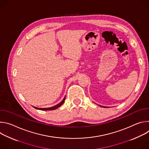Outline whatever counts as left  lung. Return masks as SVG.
Returning a JSON list of instances; mask_svg holds the SVG:
<instances>
[{
  "label": "left lung",
  "instance_id": "obj_1",
  "mask_svg": "<svg viewBox=\"0 0 149 149\" xmlns=\"http://www.w3.org/2000/svg\"><path fill=\"white\" fill-rule=\"evenodd\" d=\"M98 105L100 106L101 107H105V108H107V107H104V106H102V105Z\"/></svg>",
  "mask_w": 149,
  "mask_h": 149
}]
</instances>
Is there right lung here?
I'll return each instance as SVG.
<instances>
[{"label": "right lung", "mask_w": 149, "mask_h": 149, "mask_svg": "<svg viewBox=\"0 0 149 149\" xmlns=\"http://www.w3.org/2000/svg\"><path fill=\"white\" fill-rule=\"evenodd\" d=\"M65 97L63 98V100L59 104H56V105L55 106H53V107H49V108H38V107H34V106H33V107H34L35 109H38V110H44V111H46V110H55L58 108H59L60 106H61L63 102H64L65 101Z\"/></svg>", "instance_id": "right-lung-1"}]
</instances>
